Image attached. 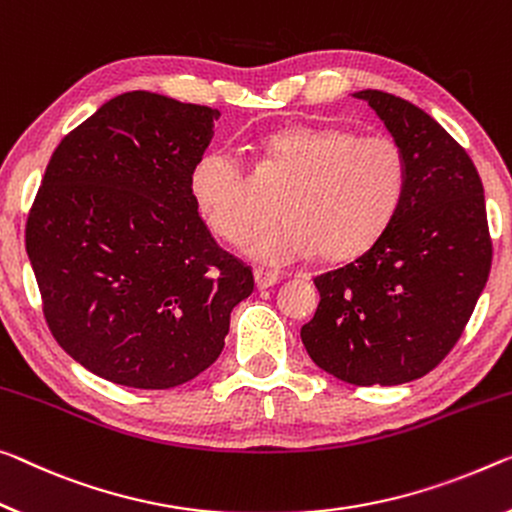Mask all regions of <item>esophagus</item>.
<instances>
[{
	"instance_id": "34e87169",
	"label": "esophagus",
	"mask_w": 512,
	"mask_h": 512,
	"mask_svg": "<svg viewBox=\"0 0 512 512\" xmlns=\"http://www.w3.org/2000/svg\"><path fill=\"white\" fill-rule=\"evenodd\" d=\"M254 279H256V286H258V288H270V286H274V283L281 281V277H279L277 272L263 270V267H256V270H254Z\"/></svg>"
}]
</instances>
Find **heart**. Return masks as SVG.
I'll return each instance as SVG.
<instances>
[{
	"label": "heart",
	"instance_id": "b5f03b06",
	"mask_svg": "<svg viewBox=\"0 0 512 512\" xmlns=\"http://www.w3.org/2000/svg\"><path fill=\"white\" fill-rule=\"evenodd\" d=\"M263 153L286 187L277 203L281 219L247 247L258 263L288 265L316 249L329 261L357 256L403 201L407 164L391 137L288 125L265 139ZM190 194L212 235L229 245L247 240L261 219L254 183L229 151H208L194 162Z\"/></svg>",
	"mask_w": 512,
	"mask_h": 512
}]
</instances>
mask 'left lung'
<instances>
[{
  "label": "left lung",
  "instance_id": "left-lung-1",
  "mask_svg": "<svg viewBox=\"0 0 512 512\" xmlns=\"http://www.w3.org/2000/svg\"><path fill=\"white\" fill-rule=\"evenodd\" d=\"M407 164L403 201L371 247L318 274L320 304L302 327L309 357L371 387L430 373L465 332L492 265L481 176L458 141L412 102L359 91Z\"/></svg>",
  "mask_w": 512,
  "mask_h": 512
}]
</instances>
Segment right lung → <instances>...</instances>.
Segmentation results:
<instances>
[{"instance_id":"obj_1","label":"right lung","mask_w":512,"mask_h":512,"mask_svg":"<svg viewBox=\"0 0 512 512\" xmlns=\"http://www.w3.org/2000/svg\"><path fill=\"white\" fill-rule=\"evenodd\" d=\"M217 109L132 91L61 139L25 245L43 316L70 357L109 382L171 389L222 355L247 263L217 245L190 171Z\"/></svg>"}]
</instances>
